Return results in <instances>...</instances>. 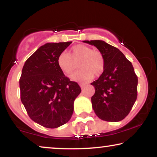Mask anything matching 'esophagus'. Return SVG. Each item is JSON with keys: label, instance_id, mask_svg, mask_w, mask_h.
Segmentation results:
<instances>
[{"label": "esophagus", "instance_id": "obj_1", "mask_svg": "<svg viewBox=\"0 0 157 157\" xmlns=\"http://www.w3.org/2000/svg\"><path fill=\"white\" fill-rule=\"evenodd\" d=\"M79 85H80L81 88H83V87H84L86 85V83H83V82H80V83H79Z\"/></svg>", "mask_w": 157, "mask_h": 157}]
</instances>
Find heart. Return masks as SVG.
<instances>
[{
  "label": "heart",
  "instance_id": "1",
  "mask_svg": "<svg viewBox=\"0 0 157 157\" xmlns=\"http://www.w3.org/2000/svg\"><path fill=\"white\" fill-rule=\"evenodd\" d=\"M78 61L80 69L72 75V80H89L93 78L94 74L99 76L104 72L105 60L102 53L98 50H92L91 47L83 44L73 46L70 54L61 53L58 57L57 63L64 74L70 76L76 68V63Z\"/></svg>",
  "mask_w": 157,
  "mask_h": 157
}]
</instances>
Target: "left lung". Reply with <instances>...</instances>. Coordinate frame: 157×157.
I'll list each match as a JSON object with an SVG mask.
<instances>
[{"instance_id":"1","label":"left lung","mask_w":157,"mask_h":157,"mask_svg":"<svg viewBox=\"0 0 157 157\" xmlns=\"http://www.w3.org/2000/svg\"><path fill=\"white\" fill-rule=\"evenodd\" d=\"M102 53L105 68L97 80L91 97L92 107L99 119L116 122L123 120L137 98L138 78L132 64L119 49L100 40H83Z\"/></svg>"}]
</instances>
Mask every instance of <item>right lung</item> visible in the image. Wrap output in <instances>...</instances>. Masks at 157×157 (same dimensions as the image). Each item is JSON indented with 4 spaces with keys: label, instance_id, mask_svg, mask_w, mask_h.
Masks as SVG:
<instances>
[{
    "label": "right lung",
    "instance_id": "right-lung-1",
    "mask_svg": "<svg viewBox=\"0 0 157 157\" xmlns=\"http://www.w3.org/2000/svg\"><path fill=\"white\" fill-rule=\"evenodd\" d=\"M72 42L47 43L25 62L19 81L21 99L29 117L44 127H59L69 121L74 102L81 93L57 63L59 56Z\"/></svg>",
    "mask_w": 157,
    "mask_h": 157
}]
</instances>
